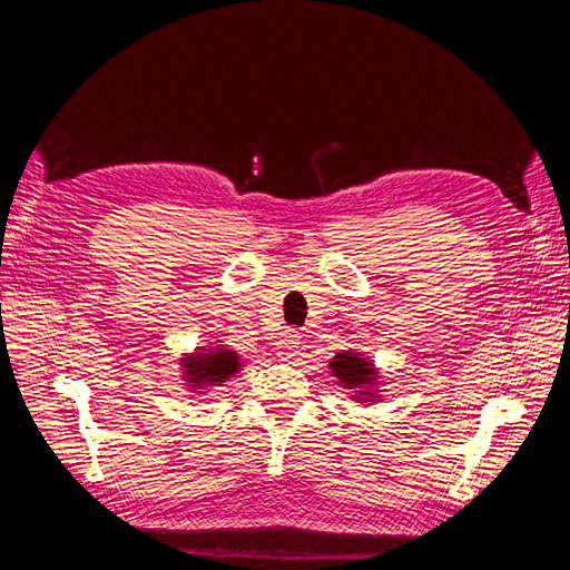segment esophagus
<instances>
[{
  "instance_id": "esophagus-1",
  "label": "esophagus",
  "mask_w": 570,
  "mask_h": 570,
  "mask_svg": "<svg viewBox=\"0 0 570 570\" xmlns=\"http://www.w3.org/2000/svg\"><path fill=\"white\" fill-rule=\"evenodd\" d=\"M299 333L295 331V327H287V331L283 333V337L278 340V356L281 358H292L297 354V347H299Z\"/></svg>"
}]
</instances>
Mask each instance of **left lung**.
<instances>
[{"instance_id": "obj_1", "label": "left lung", "mask_w": 570, "mask_h": 570, "mask_svg": "<svg viewBox=\"0 0 570 570\" xmlns=\"http://www.w3.org/2000/svg\"><path fill=\"white\" fill-rule=\"evenodd\" d=\"M333 375L342 383V387H361V385H375V368L371 361H366L356 352H340L331 361ZM361 394L373 396V392L361 390ZM371 402V400H368Z\"/></svg>"}]
</instances>
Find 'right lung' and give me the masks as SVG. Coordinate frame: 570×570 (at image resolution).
<instances>
[{"label":"right lung","mask_w":570,"mask_h":570,"mask_svg":"<svg viewBox=\"0 0 570 570\" xmlns=\"http://www.w3.org/2000/svg\"><path fill=\"white\" fill-rule=\"evenodd\" d=\"M239 368V356L228 347H212L185 361V377L189 387H209L226 383Z\"/></svg>","instance_id":"right-lung-1"}]
</instances>
